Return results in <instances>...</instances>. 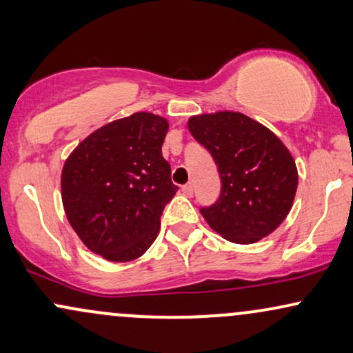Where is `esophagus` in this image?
Here are the masks:
<instances>
[{"label": "esophagus", "instance_id": "obj_1", "mask_svg": "<svg viewBox=\"0 0 353 353\" xmlns=\"http://www.w3.org/2000/svg\"><path fill=\"white\" fill-rule=\"evenodd\" d=\"M193 190H194L193 183H186L185 186H181V192H183V194H186V196H193Z\"/></svg>", "mask_w": 353, "mask_h": 353}]
</instances>
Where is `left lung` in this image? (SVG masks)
<instances>
[{
    "label": "left lung",
    "instance_id": "obj_1",
    "mask_svg": "<svg viewBox=\"0 0 353 353\" xmlns=\"http://www.w3.org/2000/svg\"><path fill=\"white\" fill-rule=\"evenodd\" d=\"M188 128L218 165L221 193L203 218L228 241L251 244L271 234L291 211L297 170L269 128L239 112L203 114Z\"/></svg>",
    "mask_w": 353,
    "mask_h": 353
}]
</instances>
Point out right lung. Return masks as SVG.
Segmentation results:
<instances>
[{
	"mask_svg": "<svg viewBox=\"0 0 353 353\" xmlns=\"http://www.w3.org/2000/svg\"><path fill=\"white\" fill-rule=\"evenodd\" d=\"M168 122L150 112L114 120L90 134L62 168L65 214L95 254L127 263L155 241L178 186L161 155Z\"/></svg>",
	"mask_w": 353,
	"mask_h": 353,
	"instance_id": "obj_1",
	"label": "right lung"
}]
</instances>
